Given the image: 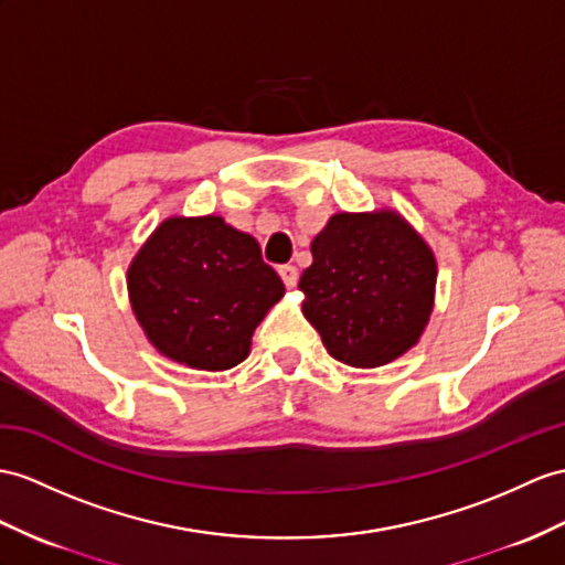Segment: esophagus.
<instances>
[{
    "label": "esophagus",
    "mask_w": 565,
    "mask_h": 565,
    "mask_svg": "<svg viewBox=\"0 0 565 565\" xmlns=\"http://www.w3.org/2000/svg\"><path fill=\"white\" fill-rule=\"evenodd\" d=\"M278 273H280V278H282V282H285V287H290V290H292V287L297 285V280H299L297 268H295V266H280Z\"/></svg>",
    "instance_id": "1"
}]
</instances>
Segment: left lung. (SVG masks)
Listing matches in <instances>:
<instances>
[{
    "label": "left lung",
    "mask_w": 565,
    "mask_h": 565,
    "mask_svg": "<svg viewBox=\"0 0 565 565\" xmlns=\"http://www.w3.org/2000/svg\"><path fill=\"white\" fill-rule=\"evenodd\" d=\"M301 311L333 360L354 369L395 362L419 342L436 297V256L391 209L335 213L311 242Z\"/></svg>",
    "instance_id": "8db88e82"
}]
</instances>
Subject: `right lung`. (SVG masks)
Segmentation results:
<instances>
[{
	"instance_id": "add662e5",
	"label": "right lung",
	"mask_w": 565,
	"mask_h": 565,
	"mask_svg": "<svg viewBox=\"0 0 565 565\" xmlns=\"http://www.w3.org/2000/svg\"><path fill=\"white\" fill-rule=\"evenodd\" d=\"M131 311L150 345L199 371L249 356L252 335L285 295L258 242L220 215H172L153 230L127 270Z\"/></svg>"
}]
</instances>
